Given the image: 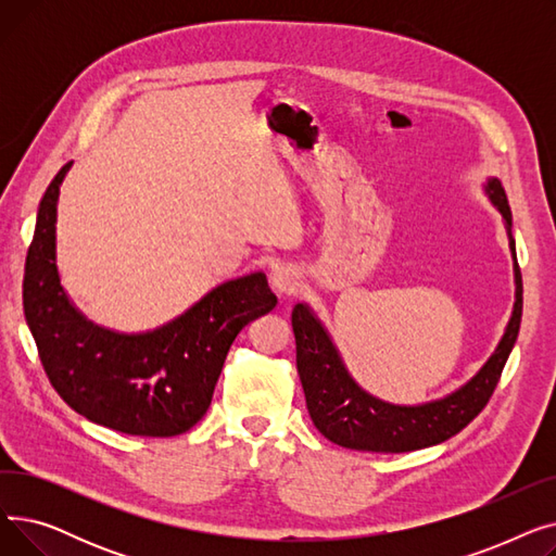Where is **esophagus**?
Masks as SVG:
<instances>
[{"label":"esophagus","mask_w":556,"mask_h":556,"mask_svg":"<svg viewBox=\"0 0 556 556\" xmlns=\"http://www.w3.org/2000/svg\"><path fill=\"white\" fill-rule=\"evenodd\" d=\"M270 283L279 295H295L302 286L298 268L290 266V263H279L270 275Z\"/></svg>","instance_id":"esophagus-1"}]
</instances>
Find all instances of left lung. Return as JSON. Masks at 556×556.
<instances>
[{"mask_svg": "<svg viewBox=\"0 0 556 556\" xmlns=\"http://www.w3.org/2000/svg\"><path fill=\"white\" fill-rule=\"evenodd\" d=\"M486 193L505 218L509 248L516 261L511 210L501 180L491 178L486 182ZM514 313L491 358L457 392L424 405H392L358 388L342 365L327 329L319 325V319L306 304H298L293 308L298 374L315 428L338 446L371 453H407L451 440L484 410L518 338L522 317V277L518 261L514 263Z\"/></svg>", "mask_w": 556, "mask_h": 556, "instance_id": "8db88e82", "label": "left lung"}]
</instances>
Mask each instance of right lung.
I'll list each match as a JSON object with an SVG mask.
<instances>
[{
    "mask_svg": "<svg viewBox=\"0 0 556 556\" xmlns=\"http://www.w3.org/2000/svg\"><path fill=\"white\" fill-rule=\"evenodd\" d=\"M70 170L47 187L28 245L22 304L49 383L99 426L139 437L193 428L214 396L239 331L277 306L263 273L216 286L173 323L146 333H116L90 323L67 298L55 266V207Z\"/></svg>",
    "mask_w": 556,
    "mask_h": 556,
    "instance_id": "add662e5",
    "label": "right lung"
}]
</instances>
